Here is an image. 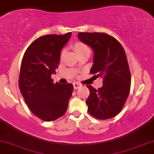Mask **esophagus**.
Returning <instances> with one entry per match:
<instances>
[{
    "label": "esophagus",
    "mask_w": 154,
    "mask_h": 154,
    "mask_svg": "<svg viewBox=\"0 0 154 154\" xmlns=\"http://www.w3.org/2000/svg\"><path fill=\"white\" fill-rule=\"evenodd\" d=\"M73 86L75 89H78V88L82 87V85L79 84L78 82H74L73 83Z\"/></svg>",
    "instance_id": "obj_1"
}]
</instances>
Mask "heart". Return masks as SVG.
Segmentation results:
<instances>
[{"label": "heart", "instance_id": "b5f03b06", "mask_svg": "<svg viewBox=\"0 0 154 154\" xmlns=\"http://www.w3.org/2000/svg\"><path fill=\"white\" fill-rule=\"evenodd\" d=\"M75 51H77V54H81V53L83 52H86V51H89L90 52V49L87 45H85L82 43H77L75 44Z\"/></svg>", "mask_w": 154, "mask_h": 154}]
</instances>
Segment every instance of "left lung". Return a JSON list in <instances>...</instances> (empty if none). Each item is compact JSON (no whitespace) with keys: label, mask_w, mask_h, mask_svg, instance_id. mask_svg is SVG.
I'll use <instances>...</instances> for the list:
<instances>
[{"label":"left lung","mask_w":154,"mask_h":154,"mask_svg":"<svg viewBox=\"0 0 154 154\" xmlns=\"http://www.w3.org/2000/svg\"><path fill=\"white\" fill-rule=\"evenodd\" d=\"M79 40L93 51L91 73L103 77V86L95 90L91 85L86 100L88 110L99 119L113 118L121 111L130 90L131 76L123 47L106 33L79 32Z\"/></svg>","instance_id":"obj_1"}]
</instances>
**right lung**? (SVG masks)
<instances>
[{
  "label": "right lung",
  "mask_w": 154,
  "mask_h": 154,
  "mask_svg": "<svg viewBox=\"0 0 154 154\" xmlns=\"http://www.w3.org/2000/svg\"><path fill=\"white\" fill-rule=\"evenodd\" d=\"M72 32L47 35L35 40L23 56L19 86L28 108L45 122L62 116L73 92L70 83L54 84L51 75L59 66L61 51Z\"/></svg>",
  "instance_id": "right-lung-1"
}]
</instances>
